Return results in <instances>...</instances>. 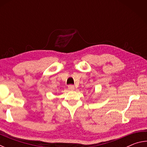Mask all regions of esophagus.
<instances>
[{
    "label": "esophagus",
    "instance_id": "esophagus-1",
    "mask_svg": "<svg viewBox=\"0 0 147 147\" xmlns=\"http://www.w3.org/2000/svg\"><path fill=\"white\" fill-rule=\"evenodd\" d=\"M68 89L71 91H73L74 89V86L73 85H69L68 86Z\"/></svg>",
    "mask_w": 147,
    "mask_h": 147
}]
</instances>
